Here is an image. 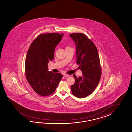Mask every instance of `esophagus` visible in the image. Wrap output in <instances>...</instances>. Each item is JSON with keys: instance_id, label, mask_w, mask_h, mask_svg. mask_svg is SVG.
Wrapping results in <instances>:
<instances>
[{"instance_id": "esophagus-1", "label": "esophagus", "mask_w": 132, "mask_h": 132, "mask_svg": "<svg viewBox=\"0 0 132 132\" xmlns=\"http://www.w3.org/2000/svg\"><path fill=\"white\" fill-rule=\"evenodd\" d=\"M64 76L65 77H67L68 76H69V75H67V73H64Z\"/></svg>"}]
</instances>
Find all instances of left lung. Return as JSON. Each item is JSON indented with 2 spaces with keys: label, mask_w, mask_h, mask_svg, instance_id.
Here are the masks:
<instances>
[{
  "label": "left lung",
  "mask_w": 132,
  "mask_h": 132,
  "mask_svg": "<svg viewBox=\"0 0 132 132\" xmlns=\"http://www.w3.org/2000/svg\"><path fill=\"white\" fill-rule=\"evenodd\" d=\"M76 43V63L82 72V76L73 77L75 82L71 86L73 95L84 98L91 94L100 80L101 69L98 51L94 43L81 33L69 35Z\"/></svg>",
  "instance_id": "1"
}]
</instances>
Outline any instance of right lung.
<instances>
[{
  "label": "right lung",
  "mask_w": 132,
  "mask_h": 132,
  "mask_svg": "<svg viewBox=\"0 0 132 132\" xmlns=\"http://www.w3.org/2000/svg\"><path fill=\"white\" fill-rule=\"evenodd\" d=\"M63 34H41L31 43L25 60V76L33 90L42 96L55 91L63 76L48 71V64L54 57L55 49Z\"/></svg>",
  "instance_id": "add662e5"
}]
</instances>
